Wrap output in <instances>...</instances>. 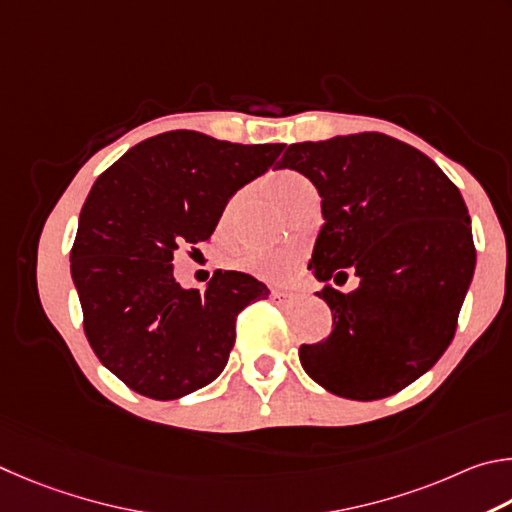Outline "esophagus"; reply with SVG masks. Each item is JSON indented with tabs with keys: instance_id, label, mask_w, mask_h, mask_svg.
Masks as SVG:
<instances>
[{
	"instance_id": "obj_1",
	"label": "esophagus",
	"mask_w": 512,
	"mask_h": 512,
	"mask_svg": "<svg viewBox=\"0 0 512 512\" xmlns=\"http://www.w3.org/2000/svg\"><path fill=\"white\" fill-rule=\"evenodd\" d=\"M272 299L276 301V303H294L299 299V294H294V292H281V290H272Z\"/></svg>"
}]
</instances>
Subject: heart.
I'll return each mask as SVG.
<instances>
[{
    "instance_id": "1",
    "label": "heart",
    "mask_w": 512,
    "mask_h": 512,
    "mask_svg": "<svg viewBox=\"0 0 512 512\" xmlns=\"http://www.w3.org/2000/svg\"><path fill=\"white\" fill-rule=\"evenodd\" d=\"M267 188H270L276 204L283 209H290L303 195L315 191L306 177L292 173V170H281V173L272 175ZM236 263L242 270L261 276L270 283H288L299 272V254L294 249H249L238 256Z\"/></svg>"
}]
</instances>
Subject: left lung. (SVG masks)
I'll return each instance as SVG.
<instances>
[{
  "mask_svg": "<svg viewBox=\"0 0 512 512\" xmlns=\"http://www.w3.org/2000/svg\"><path fill=\"white\" fill-rule=\"evenodd\" d=\"M279 168L317 186L324 224L310 270L333 330L303 344V371L335 396L380 400L418 380L450 346L477 251L468 206L423 152L380 132L303 141ZM353 269L348 295L327 283Z\"/></svg>",
  "mask_w": 512,
  "mask_h": 512,
  "instance_id": "8db88e82",
  "label": "left lung"
}]
</instances>
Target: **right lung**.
<instances>
[{
    "label": "right lung",
    "mask_w": 512,
    "mask_h": 512,
    "mask_svg": "<svg viewBox=\"0 0 512 512\" xmlns=\"http://www.w3.org/2000/svg\"><path fill=\"white\" fill-rule=\"evenodd\" d=\"M283 148L173 130L137 143L94 182L80 209L71 279L89 346L132 391L175 400L224 371L238 312L270 290L222 270L204 292L184 290L173 254L209 240L229 197L267 173Z\"/></svg>",
    "instance_id": "right-lung-1"
}]
</instances>
